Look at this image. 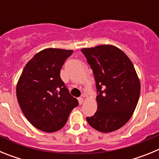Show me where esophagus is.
Returning a JSON list of instances; mask_svg holds the SVG:
<instances>
[{
    "mask_svg": "<svg viewBox=\"0 0 159 159\" xmlns=\"http://www.w3.org/2000/svg\"><path fill=\"white\" fill-rule=\"evenodd\" d=\"M78 101H79V103L81 105L83 103V102H84V98H83V97H80V98L78 99Z\"/></svg>",
    "mask_w": 159,
    "mask_h": 159,
    "instance_id": "obj_1",
    "label": "esophagus"
}]
</instances>
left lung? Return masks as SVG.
<instances>
[{
    "label": "left lung",
    "instance_id": "1",
    "mask_svg": "<svg viewBox=\"0 0 159 159\" xmlns=\"http://www.w3.org/2000/svg\"><path fill=\"white\" fill-rule=\"evenodd\" d=\"M93 71L97 89V111L86 119L103 133L116 130L127 123L137 106L140 82L134 65L118 48L109 44L82 48Z\"/></svg>",
    "mask_w": 159,
    "mask_h": 159
}]
</instances>
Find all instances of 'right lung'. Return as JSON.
Here are the masks:
<instances>
[{"mask_svg": "<svg viewBox=\"0 0 159 159\" xmlns=\"http://www.w3.org/2000/svg\"><path fill=\"white\" fill-rule=\"evenodd\" d=\"M72 50L46 48L25 65L16 85V97L24 115L36 128L60 130L78 106L60 78V69Z\"/></svg>", "mask_w": 159, "mask_h": 159, "instance_id": "1", "label": "right lung"}]
</instances>
